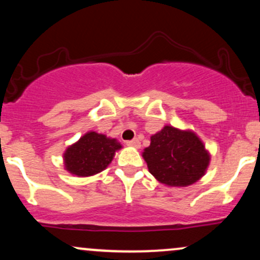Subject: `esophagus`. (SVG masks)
I'll list each match as a JSON object with an SVG mask.
<instances>
[{
  "instance_id": "esophagus-1",
  "label": "esophagus",
  "mask_w": 260,
  "mask_h": 260,
  "mask_svg": "<svg viewBox=\"0 0 260 260\" xmlns=\"http://www.w3.org/2000/svg\"><path fill=\"white\" fill-rule=\"evenodd\" d=\"M127 145H128V147H133V148L138 149V148H140V142L137 138L132 139V140H128Z\"/></svg>"
}]
</instances>
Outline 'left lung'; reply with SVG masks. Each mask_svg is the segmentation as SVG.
Returning <instances> with one entry per match:
<instances>
[{
  "label": "left lung",
  "instance_id": "8db88e82",
  "mask_svg": "<svg viewBox=\"0 0 260 260\" xmlns=\"http://www.w3.org/2000/svg\"><path fill=\"white\" fill-rule=\"evenodd\" d=\"M143 157L149 172L160 183L187 187L205 175L210 154L194 132L165 126L150 137V145Z\"/></svg>",
  "mask_w": 260,
  "mask_h": 260
}]
</instances>
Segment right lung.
<instances>
[{"label":"right lung","mask_w":260,"mask_h":260,"mask_svg":"<svg viewBox=\"0 0 260 260\" xmlns=\"http://www.w3.org/2000/svg\"><path fill=\"white\" fill-rule=\"evenodd\" d=\"M121 148L117 139L109 138L105 134L88 132L66 149L64 168L70 174L78 177L96 175L111 164L116 151Z\"/></svg>","instance_id":"add662e5"}]
</instances>
